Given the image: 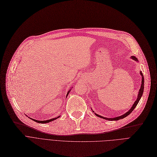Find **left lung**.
Listing matches in <instances>:
<instances>
[{"label":"left lung","mask_w":157,"mask_h":157,"mask_svg":"<svg viewBox=\"0 0 157 157\" xmlns=\"http://www.w3.org/2000/svg\"><path fill=\"white\" fill-rule=\"evenodd\" d=\"M131 58H132V59H134L135 61H136V62H137V61H138L137 58H136L135 56H132ZM140 75H141V76H142V82H141L140 88V89H139V94H138V97H137V99H136V101H135V103H134V104L133 105V106H132V108H130V110H129V111H128V112H127L126 113H125L124 115H121V116L116 117H114V118H106V117H103V116H101V115H98V114H97V113H94L95 114V115H97L98 117H100V118H103V119H104L108 120V121H118V120H119V119H123V118H124V117H127L128 115L130 114V113L132 112V111H133V110H134V109L135 108V107L137 106V104L139 103V101H140V98H141V97H142V94H143V92H144V76H143V74H142V72H141V71L140 72ZM93 112H94L93 111Z\"/></svg>","instance_id":"left-lung-1"}]
</instances>
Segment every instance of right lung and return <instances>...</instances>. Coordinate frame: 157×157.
Listing matches in <instances>:
<instances>
[{"instance_id":"right-lung-1","label":"right lung","mask_w":157,"mask_h":157,"mask_svg":"<svg viewBox=\"0 0 157 157\" xmlns=\"http://www.w3.org/2000/svg\"><path fill=\"white\" fill-rule=\"evenodd\" d=\"M71 90H69V91H68L66 98L67 97V95H69V92H71ZM59 117H60V116H58V117H54V118H53V119H49V120H46V121H38V120H36V119H32V118H30V117H29V118H30L31 119H32L33 121H35V122H38V123H42V124H44V123H48V122H51V121H54V120H55V119H56L59 118Z\"/></svg>"}]
</instances>
